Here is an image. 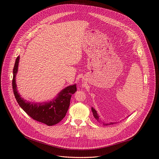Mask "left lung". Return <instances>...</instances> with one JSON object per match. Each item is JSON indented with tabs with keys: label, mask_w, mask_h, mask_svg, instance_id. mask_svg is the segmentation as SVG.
I'll return each mask as SVG.
<instances>
[{
	"label": "left lung",
	"mask_w": 159,
	"mask_h": 159,
	"mask_svg": "<svg viewBox=\"0 0 159 159\" xmlns=\"http://www.w3.org/2000/svg\"><path fill=\"white\" fill-rule=\"evenodd\" d=\"M91 110H92V112H93V116H94V118L96 119L99 123H100L101 124H102L103 125H112V124H114V123H109V124H106V123H103V122H101L100 121V120L99 119V116H98V114H97V111H96V110H95L94 109H93V107L91 108Z\"/></svg>",
	"instance_id": "obj_1"
}]
</instances>
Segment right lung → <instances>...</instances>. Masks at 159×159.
I'll use <instances>...</instances> for the list:
<instances>
[{
	"instance_id": "right-lung-1",
	"label": "right lung",
	"mask_w": 159,
	"mask_h": 159,
	"mask_svg": "<svg viewBox=\"0 0 159 159\" xmlns=\"http://www.w3.org/2000/svg\"><path fill=\"white\" fill-rule=\"evenodd\" d=\"M19 56L15 61L13 68L12 86L15 98L22 109L33 120L48 126L56 125L65 118L70 106L71 97L77 91L76 85L70 86L63 89L54 100L41 103H31L20 96L16 89L15 77L18 70Z\"/></svg>"
}]
</instances>
